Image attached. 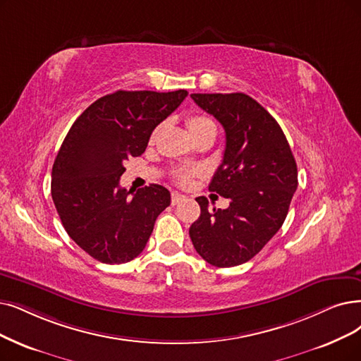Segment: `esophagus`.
<instances>
[{
	"mask_svg": "<svg viewBox=\"0 0 361 361\" xmlns=\"http://www.w3.org/2000/svg\"><path fill=\"white\" fill-rule=\"evenodd\" d=\"M182 200H185V195H182V194H179V192H173V194H171V204H173V206L179 204Z\"/></svg>",
	"mask_w": 361,
	"mask_h": 361,
	"instance_id": "obj_1",
	"label": "esophagus"
}]
</instances>
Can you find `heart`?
Instances as JSON below:
<instances>
[{"label": "heart", "mask_w": 361, "mask_h": 361, "mask_svg": "<svg viewBox=\"0 0 361 361\" xmlns=\"http://www.w3.org/2000/svg\"><path fill=\"white\" fill-rule=\"evenodd\" d=\"M186 126H188L190 133L192 135V137L201 136L204 133H210V132L216 133L214 123L212 121V118L207 117V115H203V114L190 115V117L186 118ZM155 135H157V132H154L152 139L155 137ZM197 173H198V170L195 167H179L175 170V180L180 185H186L192 179V176L197 175Z\"/></svg>", "instance_id": "1"}]
</instances>
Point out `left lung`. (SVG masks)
Wrapping results in <instances>:
<instances>
[{"label": "left lung", "instance_id": "left-lung-1", "mask_svg": "<svg viewBox=\"0 0 361 361\" xmlns=\"http://www.w3.org/2000/svg\"><path fill=\"white\" fill-rule=\"evenodd\" d=\"M225 130V152L209 190L229 198L228 209H210L195 198L200 218L190 237L210 265H241L262 250L281 228L298 188L295 157L281 127L255 99L244 93H192Z\"/></svg>", "mask_w": 361, "mask_h": 361}]
</instances>
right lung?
Returning <instances> with one entry per match:
<instances>
[{
  "instance_id": "right-lung-1",
  "label": "right lung",
  "mask_w": 361,
  "mask_h": 361,
  "mask_svg": "<svg viewBox=\"0 0 361 361\" xmlns=\"http://www.w3.org/2000/svg\"><path fill=\"white\" fill-rule=\"evenodd\" d=\"M188 96L118 90L97 99L69 128L51 170V198L68 235L96 261L126 264L139 256L170 192L151 183L120 186L124 163L145 152L154 128Z\"/></svg>"
}]
</instances>
